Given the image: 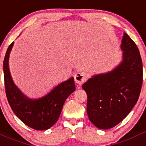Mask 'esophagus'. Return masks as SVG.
<instances>
[{
    "mask_svg": "<svg viewBox=\"0 0 146 146\" xmlns=\"http://www.w3.org/2000/svg\"><path fill=\"white\" fill-rule=\"evenodd\" d=\"M87 80V74L85 72H78L74 74V81L77 84L82 85Z\"/></svg>",
    "mask_w": 146,
    "mask_h": 146,
    "instance_id": "esophagus-1",
    "label": "esophagus"
}]
</instances>
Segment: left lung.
I'll return each instance as SVG.
<instances>
[{"mask_svg":"<svg viewBox=\"0 0 146 146\" xmlns=\"http://www.w3.org/2000/svg\"><path fill=\"white\" fill-rule=\"evenodd\" d=\"M122 60L110 72L95 74L82 86L87 93V113L97 128L109 129L123 121L138 100L143 84L139 50L126 33L121 41Z\"/></svg>","mask_w":146,"mask_h":146,"instance_id":"8db88e82","label":"left lung"}]
</instances>
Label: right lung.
<instances>
[{"label":"right lung","instance_id":"right-lung-1","mask_svg":"<svg viewBox=\"0 0 146 146\" xmlns=\"http://www.w3.org/2000/svg\"><path fill=\"white\" fill-rule=\"evenodd\" d=\"M14 42L9 45L3 60L6 97L13 112L23 123L36 130H46L58 119L66 99L75 91L74 77L61 82L39 99H30L15 84L9 67V59Z\"/></svg>","mask_w":146,"mask_h":146}]
</instances>
